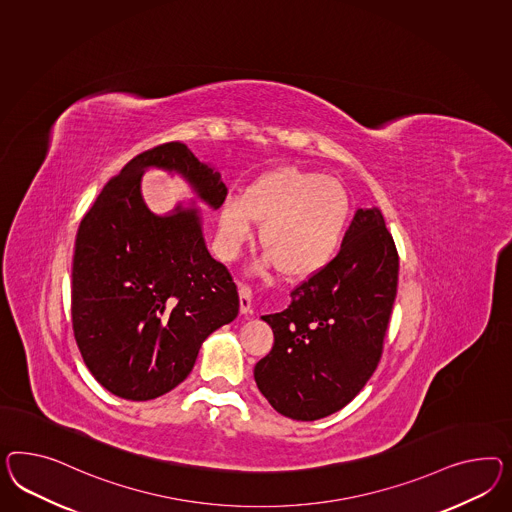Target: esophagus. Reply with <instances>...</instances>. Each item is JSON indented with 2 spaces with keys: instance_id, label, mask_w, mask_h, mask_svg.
<instances>
[{
  "instance_id": "34e87169",
  "label": "esophagus",
  "mask_w": 512,
  "mask_h": 512,
  "mask_svg": "<svg viewBox=\"0 0 512 512\" xmlns=\"http://www.w3.org/2000/svg\"><path fill=\"white\" fill-rule=\"evenodd\" d=\"M238 294H240V311L246 315L251 311V287L246 283L238 285Z\"/></svg>"
}]
</instances>
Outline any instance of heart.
<instances>
[{"label":"heart","mask_w":512,"mask_h":512,"mask_svg":"<svg viewBox=\"0 0 512 512\" xmlns=\"http://www.w3.org/2000/svg\"><path fill=\"white\" fill-rule=\"evenodd\" d=\"M350 197L332 177L281 167L255 180L221 208L218 251L231 261L263 221L261 244L289 277L313 276L332 263L345 238Z\"/></svg>","instance_id":"1"}]
</instances>
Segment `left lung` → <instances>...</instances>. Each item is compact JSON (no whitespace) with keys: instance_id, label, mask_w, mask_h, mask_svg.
<instances>
[{"instance_id":"1","label":"left lung","mask_w":512,"mask_h":512,"mask_svg":"<svg viewBox=\"0 0 512 512\" xmlns=\"http://www.w3.org/2000/svg\"><path fill=\"white\" fill-rule=\"evenodd\" d=\"M399 253L378 208H358L337 257L291 292L264 322L274 346L255 365L279 414L315 421L352 401L382 358L397 296Z\"/></svg>"}]
</instances>
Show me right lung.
I'll list each match as a JSON object with an SVG mask.
<instances>
[{
  "mask_svg": "<svg viewBox=\"0 0 512 512\" xmlns=\"http://www.w3.org/2000/svg\"><path fill=\"white\" fill-rule=\"evenodd\" d=\"M179 173L208 207L227 188L184 143L141 152L108 180L78 227L72 261V330L98 384L126 401H151L194 369L210 333L238 315L233 276L208 253L199 208L158 216L141 175Z\"/></svg>",
  "mask_w": 512,
  "mask_h": 512,
  "instance_id": "obj_1",
  "label": "right lung"
}]
</instances>
